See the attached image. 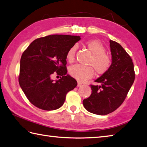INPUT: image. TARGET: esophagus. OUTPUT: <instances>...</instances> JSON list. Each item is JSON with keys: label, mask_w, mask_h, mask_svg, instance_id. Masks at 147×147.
Listing matches in <instances>:
<instances>
[{"label": "esophagus", "mask_w": 147, "mask_h": 147, "mask_svg": "<svg viewBox=\"0 0 147 147\" xmlns=\"http://www.w3.org/2000/svg\"><path fill=\"white\" fill-rule=\"evenodd\" d=\"M82 84L81 82H77V86H78V87L81 86Z\"/></svg>", "instance_id": "obj_1"}]
</instances>
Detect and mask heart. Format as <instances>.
I'll return each instance as SVG.
<instances>
[{"label": "heart", "instance_id": "1", "mask_svg": "<svg viewBox=\"0 0 147 147\" xmlns=\"http://www.w3.org/2000/svg\"><path fill=\"white\" fill-rule=\"evenodd\" d=\"M86 45L92 55L88 62L89 66L84 67L80 65H74L69 68V74L79 81L91 79L94 75V70L98 75L105 74L109 70L112 63V58L105 53V47L100 41L91 40L87 42ZM76 52V46L71 47L67 51L66 58L70 63L74 61Z\"/></svg>", "mask_w": 147, "mask_h": 147}]
</instances>
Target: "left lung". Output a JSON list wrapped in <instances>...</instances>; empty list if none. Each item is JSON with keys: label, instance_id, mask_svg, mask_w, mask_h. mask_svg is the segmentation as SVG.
<instances>
[{"label": "left lung", "instance_id": "obj_1", "mask_svg": "<svg viewBox=\"0 0 147 147\" xmlns=\"http://www.w3.org/2000/svg\"><path fill=\"white\" fill-rule=\"evenodd\" d=\"M112 63L109 70L95 80L100 86L91 85L92 93L83 100L88 112L107 115L124 102L135 78L132 59L117 42L110 40Z\"/></svg>", "mask_w": 147, "mask_h": 147}]
</instances>
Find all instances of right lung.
Instances as JSON below:
<instances>
[{
    "mask_svg": "<svg viewBox=\"0 0 147 147\" xmlns=\"http://www.w3.org/2000/svg\"><path fill=\"white\" fill-rule=\"evenodd\" d=\"M80 40V36L51 35L37 38L20 59L19 84L30 102L44 110H54L63 105L67 92L77 85L67 75L66 55ZM61 75L54 82L53 74Z\"/></svg>",
    "mask_w": 147,
    "mask_h": 147,
    "instance_id": "add662e5",
    "label": "right lung"
}]
</instances>
